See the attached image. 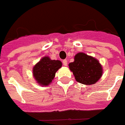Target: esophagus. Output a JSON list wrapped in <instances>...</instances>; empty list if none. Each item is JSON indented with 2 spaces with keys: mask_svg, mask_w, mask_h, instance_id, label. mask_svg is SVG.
Here are the masks:
<instances>
[{
  "mask_svg": "<svg viewBox=\"0 0 125 125\" xmlns=\"http://www.w3.org/2000/svg\"><path fill=\"white\" fill-rule=\"evenodd\" d=\"M62 63H63V65L67 66L68 64V61L66 59H64L62 61Z\"/></svg>",
  "mask_w": 125,
  "mask_h": 125,
  "instance_id": "34e87169",
  "label": "esophagus"
}]
</instances>
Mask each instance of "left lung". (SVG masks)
<instances>
[{
	"label": "left lung",
	"instance_id": "1",
	"mask_svg": "<svg viewBox=\"0 0 125 125\" xmlns=\"http://www.w3.org/2000/svg\"><path fill=\"white\" fill-rule=\"evenodd\" d=\"M69 68L77 81L84 84L95 83L103 73L99 62L84 53H77L75 56L74 61L69 64Z\"/></svg>",
	"mask_w": 125,
	"mask_h": 125
}]
</instances>
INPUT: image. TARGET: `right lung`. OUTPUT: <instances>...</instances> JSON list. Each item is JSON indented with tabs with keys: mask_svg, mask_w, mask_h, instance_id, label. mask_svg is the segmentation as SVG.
Here are the masks:
<instances>
[{
	"mask_svg": "<svg viewBox=\"0 0 125 125\" xmlns=\"http://www.w3.org/2000/svg\"><path fill=\"white\" fill-rule=\"evenodd\" d=\"M61 66L62 62L59 60H51L48 57H44L33 67V76L39 84L48 85Z\"/></svg>",
	"mask_w": 125,
	"mask_h": 125,
	"instance_id": "1",
	"label": "right lung"
}]
</instances>
